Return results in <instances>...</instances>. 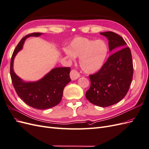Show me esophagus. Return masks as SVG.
Wrapping results in <instances>:
<instances>
[{
  "label": "esophagus",
  "mask_w": 149,
  "mask_h": 149,
  "mask_svg": "<svg viewBox=\"0 0 149 149\" xmlns=\"http://www.w3.org/2000/svg\"><path fill=\"white\" fill-rule=\"evenodd\" d=\"M80 74H79L78 72L77 71H76L74 70H72L70 72V78L72 80H75L76 79H78L79 78Z\"/></svg>",
  "instance_id": "1"
}]
</instances>
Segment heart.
I'll use <instances>...</instances> for the list:
<instances>
[{
	"label": "heart",
	"instance_id": "b5f03b06",
	"mask_svg": "<svg viewBox=\"0 0 149 149\" xmlns=\"http://www.w3.org/2000/svg\"><path fill=\"white\" fill-rule=\"evenodd\" d=\"M70 60L79 58L81 68L86 73L93 74L103 67L108 54V46L102 40H91L78 37L71 42L70 49H64Z\"/></svg>",
	"mask_w": 149,
	"mask_h": 149
}]
</instances>
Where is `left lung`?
<instances>
[{
    "instance_id": "8db88e82",
    "label": "left lung",
    "mask_w": 149,
    "mask_h": 149,
    "mask_svg": "<svg viewBox=\"0 0 149 149\" xmlns=\"http://www.w3.org/2000/svg\"><path fill=\"white\" fill-rule=\"evenodd\" d=\"M100 34L109 40L110 52L118 51L108 58L100 71L89 76L91 86L86 97L94 105L107 107L119 102L127 93L134 68L131 52L122 37L112 31Z\"/></svg>"
}]
</instances>
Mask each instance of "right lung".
Masks as SVG:
<instances>
[{
  "mask_svg": "<svg viewBox=\"0 0 149 149\" xmlns=\"http://www.w3.org/2000/svg\"><path fill=\"white\" fill-rule=\"evenodd\" d=\"M42 34L32 33L20 40L13 52L10 69L12 82L18 96L26 104L37 109H47L58 104L65 86L71 81L70 67L55 68L35 82H25L15 73L13 60L17 53L23 48L25 40L30 37H39Z\"/></svg>",
  "mask_w": 149,
  "mask_h": 149,
  "instance_id": "add662e5",
  "label": "right lung"
}]
</instances>
